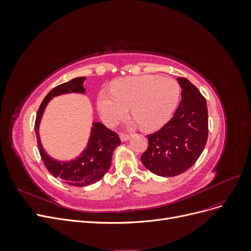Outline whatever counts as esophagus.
<instances>
[{
    "instance_id": "1",
    "label": "esophagus",
    "mask_w": 251,
    "mask_h": 251,
    "mask_svg": "<svg viewBox=\"0 0 251 251\" xmlns=\"http://www.w3.org/2000/svg\"><path fill=\"white\" fill-rule=\"evenodd\" d=\"M130 137H131V136L128 135V134H124V133L120 134V139H121V141H127L128 139H130Z\"/></svg>"
}]
</instances>
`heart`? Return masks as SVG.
<instances>
[{"label": "heart", "instance_id": "b5f03b06", "mask_svg": "<svg viewBox=\"0 0 251 251\" xmlns=\"http://www.w3.org/2000/svg\"><path fill=\"white\" fill-rule=\"evenodd\" d=\"M111 92H100L97 108L105 125H116L131 107L132 116L147 131L164 126L179 103L177 80L160 75H139L112 82Z\"/></svg>", "mask_w": 251, "mask_h": 251}]
</instances>
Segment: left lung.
<instances>
[{
    "mask_svg": "<svg viewBox=\"0 0 251 251\" xmlns=\"http://www.w3.org/2000/svg\"><path fill=\"white\" fill-rule=\"evenodd\" d=\"M181 101L172 119L160 130L148 135L149 147L141 156L146 168L161 177H174L195 164L208 137L206 100L193 83L177 78Z\"/></svg>",
    "mask_w": 251,
    "mask_h": 251,
    "instance_id": "obj_1",
    "label": "left lung"
}]
</instances>
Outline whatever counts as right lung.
<instances>
[{
	"label": "right lung",
	"instance_id": "right-lung-1",
	"mask_svg": "<svg viewBox=\"0 0 251 251\" xmlns=\"http://www.w3.org/2000/svg\"><path fill=\"white\" fill-rule=\"evenodd\" d=\"M85 80V76L76 77L53 88L42 101L36 114L34 125L37 148L46 169L52 174V176L73 186H87L100 181L110 169L114 150L121 143L117 133L109 130L100 123H94L86 150L74 160L57 161L51 158L43 149L39 127L46 105L53 97L58 95L67 93L85 94L86 90L83 88Z\"/></svg>",
	"mask_w": 251,
	"mask_h": 251
}]
</instances>
